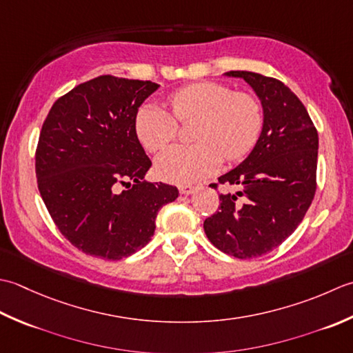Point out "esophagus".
<instances>
[{
  "instance_id": "34e87169",
  "label": "esophagus",
  "mask_w": 353,
  "mask_h": 353,
  "mask_svg": "<svg viewBox=\"0 0 353 353\" xmlns=\"http://www.w3.org/2000/svg\"><path fill=\"white\" fill-rule=\"evenodd\" d=\"M198 190V185H192V184H185V185H179V193L181 195H192Z\"/></svg>"
}]
</instances>
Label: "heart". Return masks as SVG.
Wrapping results in <instances>:
<instances>
[{"label": "heart", "mask_w": 353, "mask_h": 353, "mask_svg": "<svg viewBox=\"0 0 353 353\" xmlns=\"http://www.w3.org/2000/svg\"><path fill=\"white\" fill-rule=\"evenodd\" d=\"M173 114L164 106L148 103L137 114L139 139L150 152L166 148L178 134V121H199L190 146H172L155 160L157 175L164 181L190 184L199 181L224 160L245 157L262 129V110L245 92H233L216 82H199L175 91L169 97Z\"/></svg>", "instance_id": "heart-1"}]
</instances>
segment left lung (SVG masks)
Here are the masks:
<instances>
[{"label": "left lung", "instance_id": "left-lung-1", "mask_svg": "<svg viewBox=\"0 0 353 353\" xmlns=\"http://www.w3.org/2000/svg\"><path fill=\"white\" fill-rule=\"evenodd\" d=\"M224 76L251 86L263 121L245 160L218 178L241 192L219 196V212L204 221V232L218 250L251 259L279 247L305 218L315 195L319 134L303 103L277 79L251 71Z\"/></svg>", "mask_w": 353, "mask_h": 353}]
</instances>
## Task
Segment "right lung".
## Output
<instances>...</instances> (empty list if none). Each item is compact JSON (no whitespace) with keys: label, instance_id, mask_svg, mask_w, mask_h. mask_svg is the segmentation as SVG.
<instances>
[{"label":"right lung","instance_id":"1","mask_svg":"<svg viewBox=\"0 0 353 353\" xmlns=\"http://www.w3.org/2000/svg\"><path fill=\"white\" fill-rule=\"evenodd\" d=\"M158 83L99 76L57 99L36 149L41 196L59 232L86 254L119 261L152 239L178 189L145 178L135 119ZM125 185L127 189L120 191Z\"/></svg>","mask_w":353,"mask_h":353}]
</instances>
